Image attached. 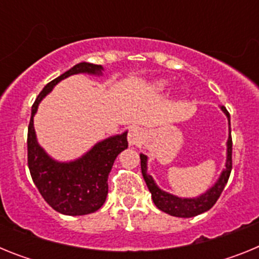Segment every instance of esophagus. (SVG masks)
<instances>
[{"instance_id": "1", "label": "esophagus", "mask_w": 259, "mask_h": 259, "mask_svg": "<svg viewBox=\"0 0 259 259\" xmlns=\"http://www.w3.org/2000/svg\"><path fill=\"white\" fill-rule=\"evenodd\" d=\"M143 131L139 127H134L128 132V143L130 145H139L143 140Z\"/></svg>"}]
</instances>
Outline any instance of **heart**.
I'll use <instances>...</instances> for the list:
<instances>
[{
	"label": "heart",
	"mask_w": 259,
	"mask_h": 259,
	"mask_svg": "<svg viewBox=\"0 0 259 259\" xmlns=\"http://www.w3.org/2000/svg\"><path fill=\"white\" fill-rule=\"evenodd\" d=\"M166 85L167 84L166 83H155L154 84V89H157V91H163L164 88H166Z\"/></svg>",
	"instance_id": "1"
}]
</instances>
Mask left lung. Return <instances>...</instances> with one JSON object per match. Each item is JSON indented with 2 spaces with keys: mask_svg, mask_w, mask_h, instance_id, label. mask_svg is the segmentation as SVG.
<instances>
[{
  "mask_svg": "<svg viewBox=\"0 0 259 259\" xmlns=\"http://www.w3.org/2000/svg\"><path fill=\"white\" fill-rule=\"evenodd\" d=\"M223 113L227 115L228 124L230 123V113L224 106H222ZM141 159V172H143L144 180H145L148 188H149L150 193H152L153 202L155 206L162 211L167 212V214L172 215V217H179V218H191V217H196L198 214L207 211L211 209L215 205V202L218 201L219 196L223 192L224 187L227 184L228 178H230L231 170H232V137H231V128H230V137L227 141V161H226V168L222 171L221 178L218 182L212 185L211 188L203 194L198 196L196 198H182L176 197L174 194L167 193V192L162 191L157 187L153 178L148 175L146 172V162H148V157L144 154H140Z\"/></svg>",
  "mask_w": 259,
  "mask_h": 259,
  "instance_id": "left-lung-1",
  "label": "left lung"
}]
</instances>
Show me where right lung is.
<instances>
[{
    "instance_id": "add662e5",
    "label": "right lung",
    "mask_w": 259,
    "mask_h": 259,
    "mask_svg": "<svg viewBox=\"0 0 259 259\" xmlns=\"http://www.w3.org/2000/svg\"><path fill=\"white\" fill-rule=\"evenodd\" d=\"M102 66L88 62L77 63L57 79L52 80L32 105L31 120L27 136L28 168L32 180L44 200L56 211L65 215H85L97 211L106 200L107 178L114 161L127 149V132L109 137L96 144L87 154L74 162H57L49 157L36 140L33 115L38 104L53 87L61 80L75 74H102Z\"/></svg>"
}]
</instances>
